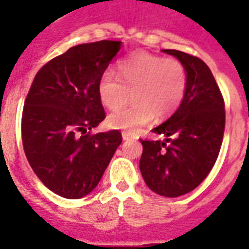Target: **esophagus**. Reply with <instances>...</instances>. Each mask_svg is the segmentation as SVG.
Returning <instances> with one entry per match:
<instances>
[{
    "label": "esophagus",
    "instance_id": "34e87169",
    "mask_svg": "<svg viewBox=\"0 0 249 249\" xmlns=\"http://www.w3.org/2000/svg\"><path fill=\"white\" fill-rule=\"evenodd\" d=\"M132 133H129V132H123V138H124L125 141H128L132 138Z\"/></svg>",
    "mask_w": 249,
    "mask_h": 249
}]
</instances>
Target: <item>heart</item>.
<instances>
[{
    "instance_id": "heart-1",
    "label": "heart",
    "mask_w": 249,
    "mask_h": 249,
    "mask_svg": "<svg viewBox=\"0 0 249 249\" xmlns=\"http://www.w3.org/2000/svg\"><path fill=\"white\" fill-rule=\"evenodd\" d=\"M119 75L106 71L98 83V94L108 109H117L133 94L134 103L108 116L111 128L134 132L151 120L173 113L187 88L185 66L177 59L138 52L119 64Z\"/></svg>"
}]
</instances>
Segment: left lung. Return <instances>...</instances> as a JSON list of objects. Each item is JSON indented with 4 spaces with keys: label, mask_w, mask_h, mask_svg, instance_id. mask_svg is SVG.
Listing matches in <instances>:
<instances>
[{
    "label": "left lung",
    "mask_w": 249,
    "mask_h": 249,
    "mask_svg": "<svg viewBox=\"0 0 249 249\" xmlns=\"http://www.w3.org/2000/svg\"><path fill=\"white\" fill-rule=\"evenodd\" d=\"M164 53L185 66L187 88L177 111L152 129L165 141L141 140L140 169L154 193L176 197L196 189L216 163L225 132V102L200 58L178 50Z\"/></svg>",
    "instance_id": "left-lung-1"
}]
</instances>
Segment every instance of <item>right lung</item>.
<instances>
[{
  "label": "right lung",
  "instance_id": "right-lung-1",
  "mask_svg": "<svg viewBox=\"0 0 249 249\" xmlns=\"http://www.w3.org/2000/svg\"><path fill=\"white\" fill-rule=\"evenodd\" d=\"M102 40L68 49L37 72L21 115V141L29 165L49 190L67 199L91 193L123 137L93 134L106 119L98 83L120 49Z\"/></svg>",
  "mask_w": 249,
  "mask_h": 249
}]
</instances>
